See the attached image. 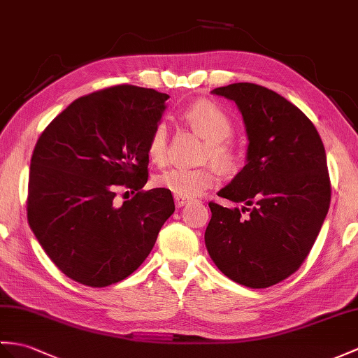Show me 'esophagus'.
Wrapping results in <instances>:
<instances>
[{
	"label": "esophagus",
	"mask_w": 358,
	"mask_h": 358,
	"mask_svg": "<svg viewBox=\"0 0 358 358\" xmlns=\"http://www.w3.org/2000/svg\"><path fill=\"white\" fill-rule=\"evenodd\" d=\"M189 202L188 197H184V196H176L174 194V203H176L178 208H182L184 205H187Z\"/></svg>",
	"instance_id": "esophagus-1"
}]
</instances>
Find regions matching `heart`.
<instances>
[{
    "label": "heart",
    "mask_w": 358,
    "mask_h": 358,
    "mask_svg": "<svg viewBox=\"0 0 358 358\" xmlns=\"http://www.w3.org/2000/svg\"><path fill=\"white\" fill-rule=\"evenodd\" d=\"M185 118L208 141V147L203 152V159L213 161L222 169H231L234 165V153L231 145L224 141L231 138L234 126L231 118L226 115V112L213 101L200 100L187 109ZM167 150L169 126L165 121H159L153 127L149 143H147V155H149L150 161L162 164L167 159ZM214 182L215 171L211 167H173L162 171L156 178V185L159 188L184 197L202 194L203 191L214 185Z\"/></svg>",
    "instance_id": "heart-1"
}]
</instances>
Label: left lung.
Masks as SVG:
<instances>
[{
	"label": "left lung",
	"mask_w": 358,
	"mask_h": 358,
	"mask_svg": "<svg viewBox=\"0 0 358 358\" xmlns=\"http://www.w3.org/2000/svg\"><path fill=\"white\" fill-rule=\"evenodd\" d=\"M213 94L235 101L249 139L246 165L217 194L246 206L240 211L209 202L205 245L229 280L267 289L301 267L325 220L331 200L325 147L308 117L272 90L232 83Z\"/></svg>",
	"instance_id": "1"
}]
</instances>
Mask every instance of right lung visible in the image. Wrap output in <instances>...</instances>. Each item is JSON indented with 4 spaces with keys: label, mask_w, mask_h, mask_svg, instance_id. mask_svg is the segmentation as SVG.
I'll return each instance as SVG.
<instances>
[{
    "label": "right lung",
    "mask_w": 358,
    "mask_h": 358,
    "mask_svg": "<svg viewBox=\"0 0 358 358\" xmlns=\"http://www.w3.org/2000/svg\"><path fill=\"white\" fill-rule=\"evenodd\" d=\"M167 99L132 85L92 92L60 112L34 145L29 224L71 280L88 287L123 281L149 257L174 213L171 191H143L147 143ZM118 186L136 196L118 206Z\"/></svg>",
    "instance_id": "obj_1"
}]
</instances>
